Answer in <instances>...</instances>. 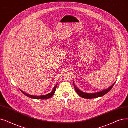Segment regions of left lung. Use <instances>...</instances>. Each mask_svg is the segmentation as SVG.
Listing matches in <instances>:
<instances>
[{
  "label": "left lung",
  "instance_id": "1",
  "mask_svg": "<svg viewBox=\"0 0 128 128\" xmlns=\"http://www.w3.org/2000/svg\"><path fill=\"white\" fill-rule=\"evenodd\" d=\"M115 83H116V82H114L112 86H110L109 87H108L107 89H105V90H102V91L94 92V93H86V92L81 91L77 87L75 84L74 82H73V84H74L75 90L78 95L80 97H81L83 98H85V99L96 98L104 96V95H106V94H107L109 91H110V90H112V88L113 87V86L115 84Z\"/></svg>",
  "mask_w": 128,
  "mask_h": 128
}]
</instances>
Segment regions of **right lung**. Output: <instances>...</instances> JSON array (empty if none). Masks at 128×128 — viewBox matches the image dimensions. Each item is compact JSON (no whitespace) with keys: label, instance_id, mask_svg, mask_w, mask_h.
<instances>
[{"label":"right lung","instance_id":"add662e5","mask_svg":"<svg viewBox=\"0 0 128 128\" xmlns=\"http://www.w3.org/2000/svg\"><path fill=\"white\" fill-rule=\"evenodd\" d=\"M58 86V84H56V85H55L54 87V88L53 89L52 91L50 92L48 94H47V95H42V96H33V95H29V94H28L24 92L22 90H21L20 89V91L22 92L24 95H25L27 97H30L31 98H32V99H49L51 97H52L53 95L54 94L55 92V90H56V87Z\"/></svg>","mask_w":128,"mask_h":128}]
</instances>
